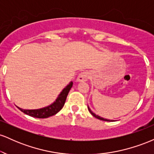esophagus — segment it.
<instances>
[{
    "instance_id": "obj_1",
    "label": "esophagus",
    "mask_w": 154,
    "mask_h": 154,
    "mask_svg": "<svg viewBox=\"0 0 154 154\" xmlns=\"http://www.w3.org/2000/svg\"><path fill=\"white\" fill-rule=\"evenodd\" d=\"M90 77V73L87 71L81 72L80 74L77 77V82H84V81L88 80L89 79Z\"/></svg>"
}]
</instances>
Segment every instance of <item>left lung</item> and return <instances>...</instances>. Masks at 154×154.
<instances>
[{
	"instance_id": "8db88e82",
	"label": "left lung",
	"mask_w": 154,
	"mask_h": 154,
	"mask_svg": "<svg viewBox=\"0 0 154 154\" xmlns=\"http://www.w3.org/2000/svg\"><path fill=\"white\" fill-rule=\"evenodd\" d=\"M88 110H89L90 113H91V114H92V115H93V116H94V117L97 118V119H100V120H103V121H107V122H112V121H113V120H109V119H104V118H102V117H100V116H99L96 115V114H94V113L92 112V111L91 110V109H90V108H89V107H88Z\"/></svg>"
}]
</instances>
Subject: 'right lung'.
Instances as JSON below:
<instances>
[{
	"label": "right lung",
	"instance_id": "add662e5",
	"mask_svg": "<svg viewBox=\"0 0 154 154\" xmlns=\"http://www.w3.org/2000/svg\"><path fill=\"white\" fill-rule=\"evenodd\" d=\"M72 85H73V82H70L61 91L56 101L48 106L40 109H32V110H26V109H22L18 107L19 109L25 114H27V115L35 118H39V119H45V118H48L49 116H54L56 114H57L63 108L65 101H66L67 95H68L69 92L72 87Z\"/></svg>",
	"mask_w": 154,
	"mask_h": 154
}]
</instances>
